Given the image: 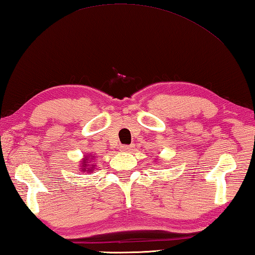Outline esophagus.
<instances>
[{
	"label": "esophagus",
	"mask_w": 255,
	"mask_h": 255,
	"mask_svg": "<svg viewBox=\"0 0 255 255\" xmlns=\"http://www.w3.org/2000/svg\"><path fill=\"white\" fill-rule=\"evenodd\" d=\"M123 150L127 152H131L132 150H134V145L130 144V145H123Z\"/></svg>",
	"instance_id": "esophagus-1"
}]
</instances>
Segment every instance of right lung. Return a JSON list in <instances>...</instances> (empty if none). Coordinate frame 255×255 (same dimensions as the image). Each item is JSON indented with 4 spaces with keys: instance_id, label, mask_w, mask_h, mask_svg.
<instances>
[{
    "instance_id": "add662e5",
    "label": "right lung",
    "mask_w": 255,
    "mask_h": 255,
    "mask_svg": "<svg viewBox=\"0 0 255 255\" xmlns=\"http://www.w3.org/2000/svg\"><path fill=\"white\" fill-rule=\"evenodd\" d=\"M89 157H90V156H87L83 160H82V168H81V171H82V172H92V171H93V167L96 166V165H91V164H89V163L91 162V160L89 159ZM92 158H93V156L91 157V159H92ZM89 164L91 165L90 168L88 167Z\"/></svg>"
}]
</instances>
